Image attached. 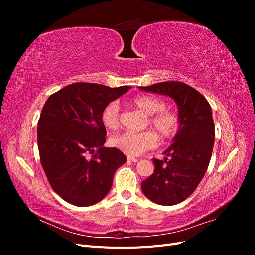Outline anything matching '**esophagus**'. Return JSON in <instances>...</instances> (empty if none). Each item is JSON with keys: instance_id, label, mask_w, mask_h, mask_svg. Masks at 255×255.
<instances>
[{"instance_id": "1", "label": "esophagus", "mask_w": 255, "mask_h": 255, "mask_svg": "<svg viewBox=\"0 0 255 255\" xmlns=\"http://www.w3.org/2000/svg\"><path fill=\"white\" fill-rule=\"evenodd\" d=\"M128 161H133V163H136V161H138V159H137V158H135V157H130V156H128Z\"/></svg>"}]
</instances>
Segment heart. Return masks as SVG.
<instances>
[{
    "instance_id": "obj_1",
    "label": "heart",
    "mask_w": 255,
    "mask_h": 255,
    "mask_svg": "<svg viewBox=\"0 0 255 255\" xmlns=\"http://www.w3.org/2000/svg\"><path fill=\"white\" fill-rule=\"evenodd\" d=\"M132 104L145 116L148 122L161 139H170L180 128V118L170 110H165L167 103L163 99L153 96L135 98ZM101 122L105 128L116 129L120 125V107L117 101L110 102L101 112ZM157 135L152 130L142 133H122L114 136L111 144L128 156H139L146 150L153 149L157 144Z\"/></svg>"
}]
</instances>
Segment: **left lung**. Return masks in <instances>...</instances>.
Listing matches in <instances>:
<instances>
[{
  "mask_svg": "<svg viewBox=\"0 0 255 255\" xmlns=\"http://www.w3.org/2000/svg\"><path fill=\"white\" fill-rule=\"evenodd\" d=\"M140 90L174 100L180 128L172 144L164 152V160L153 158L154 172L141 183L144 196L159 205H174L195 191L212 157L215 125L207 100L187 84L163 82Z\"/></svg>",
  "mask_w": 255,
  "mask_h": 255,
  "instance_id": "left-lung-1",
  "label": "left lung"
}]
</instances>
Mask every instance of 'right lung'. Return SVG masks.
Instances as JSON below:
<instances>
[{
  "label": "right lung",
  "instance_id": "obj_1",
  "mask_svg": "<svg viewBox=\"0 0 255 255\" xmlns=\"http://www.w3.org/2000/svg\"><path fill=\"white\" fill-rule=\"evenodd\" d=\"M130 88L74 83L45 102L37 128L40 161L52 188L66 202L90 206L111 190L114 174L127 157L103 146L106 129L100 116L106 104ZM89 152L94 154L91 159Z\"/></svg>",
  "mask_w": 255,
  "mask_h": 255
}]
</instances>
